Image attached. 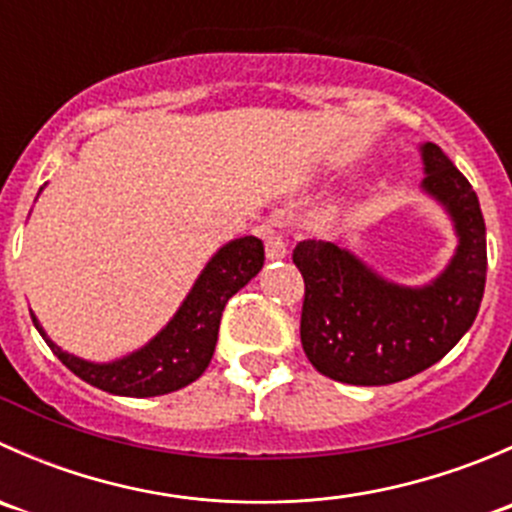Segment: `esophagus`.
Masks as SVG:
<instances>
[{
  "label": "esophagus",
  "mask_w": 512,
  "mask_h": 512,
  "mask_svg": "<svg viewBox=\"0 0 512 512\" xmlns=\"http://www.w3.org/2000/svg\"><path fill=\"white\" fill-rule=\"evenodd\" d=\"M262 237H265V255H267V260H270V262L285 260V257H287L285 240H282V237L277 235V232L272 230L270 225L262 227Z\"/></svg>",
  "instance_id": "esophagus-1"
}]
</instances>
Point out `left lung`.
Here are the masks:
<instances>
[{
    "label": "left lung",
    "instance_id": "obj_1",
    "mask_svg": "<svg viewBox=\"0 0 512 512\" xmlns=\"http://www.w3.org/2000/svg\"><path fill=\"white\" fill-rule=\"evenodd\" d=\"M421 193L456 235L448 265L423 285H401L354 250L304 240L294 265L304 277L299 337L319 374L354 386H386L428 369L476 322L485 289V223L476 190L436 143L418 146Z\"/></svg>",
    "mask_w": 512,
    "mask_h": 512
}]
</instances>
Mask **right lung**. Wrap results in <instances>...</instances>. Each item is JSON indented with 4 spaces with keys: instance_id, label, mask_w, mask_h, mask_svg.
<instances>
[{
    "instance_id": "right-lung-1",
    "label": "right lung",
    "mask_w": 512,
    "mask_h": 512,
    "mask_svg": "<svg viewBox=\"0 0 512 512\" xmlns=\"http://www.w3.org/2000/svg\"><path fill=\"white\" fill-rule=\"evenodd\" d=\"M44 190V188H41ZM39 190V193H41ZM265 265V247L257 237L225 242L200 270L198 280L156 337L111 361H89L61 349L32 312L36 332L66 369L96 389L116 396H163L193 384L213 359L227 299L240 292Z\"/></svg>"
}]
</instances>
